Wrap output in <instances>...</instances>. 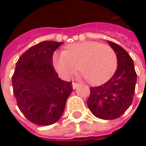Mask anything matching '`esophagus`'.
I'll return each mask as SVG.
<instances>
[{"instance_id": "1", "label": "esophagus", "mask_w": 146, "mask_h": 146, "mask_svg": "<svg viewBox=\"0 0 146 146\" xmlns=\"http://www.w3.org/2000/svg\"><path fill=\"white\" fill-rule=\"evenodd\" d=\"M72 86H73V89H76V88H78L80 86L79 84H77V83H73L72 84Z\"/></svg>"}]
</instances>
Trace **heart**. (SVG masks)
Masks as SVG:
<instances>
[{
	"label": "heart",
	"instance_id": "obj_1",
	"mask_svg": "<svg viewBox=\"0 0 146 146\" xmlns=\"http://www.w3.org/2000/svg\"><path fill=\"white\" fill-rule=\"evenodd\" d=\"M52 63L64 79H70L78 70L80 64L83 77L97 85L112 77L117 67V58L108 45L84 41L68 45L65 51L54 53Z\"/></svg>",
	"mask_w": 146,
	"mask_h": 146
}]
</instances>
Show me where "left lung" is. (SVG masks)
Listing matches in <instances>:
<instances>
[{
    "instance_id": "left-lung-1",
    "label": "left lung",
    "mask_w": 146,
    "mask_h": 146,
    "mask_svg": "<svg viewBox=\"0 0 146 146\" xmlns=\"http://www.w3.org/2000/svg\"><path fill=\"white\" fill-rule=\"evenodd\" d=\"M117 58V69L113 76L101 86L91 88L88 99L89 110L96 117L114 119L125 113L131 105L137 74L130 54L119 45L108 40Z\"/></svg>"
}]
</instances>
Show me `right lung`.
<instances>
[{
    "label": "right lung",
    "mask_w": 146,
    "mask_h": 146,
    "mask_svg": "<svg viewBox=\"0 0 146 146\" xmlns=\"http://www.w3.org/2000/svg\"><path fill=\"white\" fill-rule=\"evenodd\" d=\"M63 42L46 40L22 54L12 76L13 93L30 121L47 126L57 122L72 92V82L61 80L52 66L54 51Z\"/></svg>",
    "instance_id": "1"
}]
</instances>
